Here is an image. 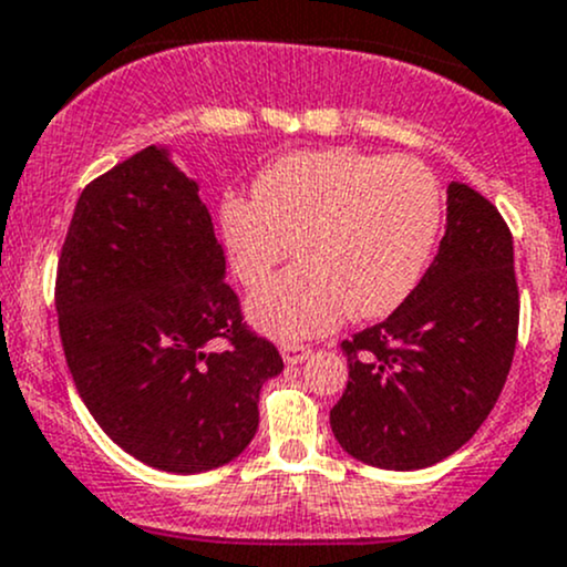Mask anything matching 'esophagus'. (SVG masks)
Here are the masks:
<instances>
[{
  "mask_svg": "<svg viewBox=\"0 0 567 567\" xmlns=\"http://www.w3.org/2000/svg\"><path fill=\"white\" fill-rule=\"evenodd\" d=\"M313 349L308 347V343H281V354H284V360L286 363H302V360L308 358V354H311Z\"/></svg>",
  "mask_w": 567,
  "mask_h": 567,
  "instance_id": "34e87169",
  "label": "esophagus"
}]
</instances>
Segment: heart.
<instances>
[{
	"mask_svg": "<svg viewBox=\"0 0 567 567\" xmlns=\"http://www.w3.org/2000/svg\"><path fill=\"white\" fill-rule=\"evenodd\" d=\"M442 224L434 174L414 157L349 150L295 153L256 177L254 198L224 204L240 281L261 286L295 254L297 267L250 300V317L284 341L393 313L423 276Z\"/></svg>",
	"mask_w": 567,
	"mask_h": 567,
	"instance_id": "1",
	"label": "heart"
}]
</instances>
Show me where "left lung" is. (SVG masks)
Here are the masks:
<instances>
[{
  "label": "left lung",
  "instance_id": "obj_1",
  "mask_svg": "<svg viewBox=\"0 0 567 567\" xmlns=\"http://www.w3.org/2000/svg\"><path fill=\"white\" fill-rule=\"evenodd\" d=\"M518 336L513 235L470 185H447V229L412 295L341 341L338 445L379 470H423L472 440L497 404Z\"/></svg>",
  "mask_w": 567,
  "mask_h": 567
}]
</instances>
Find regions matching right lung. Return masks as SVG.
<instances>
[{"instance_id": "add662e5", "label": "right lung", "mask_w": 567, "mask_h": 567, "mask_svg": "<svg viewBox=\"0 0 567 567\" xmlns=\"http://www.w3.org/2000/svg\"><path fill=\"white\" fill-rule=\"evenodd\" d=\"M198 185L147 147L92 179L56 265L75 390L109 440L163 472L215 470L259 429L276 343L243 322Z\"/></svg>"}]
</instances>
